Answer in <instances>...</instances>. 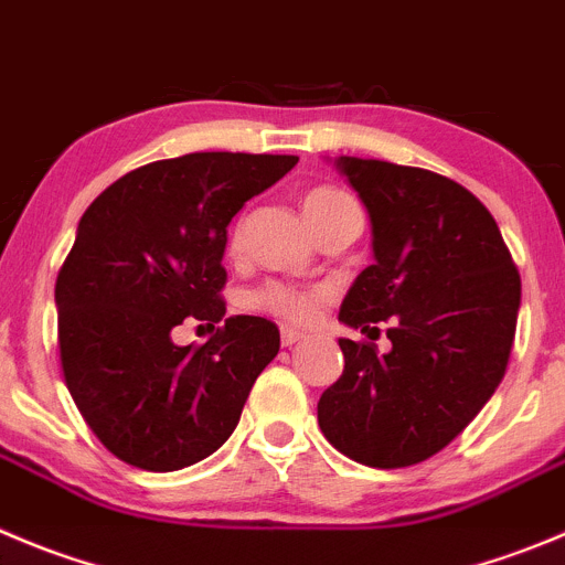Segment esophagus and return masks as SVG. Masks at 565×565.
<instances>
[{
	"label": "esophagus",
	"instance_id": "1",
	"mask_svg": "<svg viewBox=\"0 0 565 565\" xmlns=\"http://www.w3.org/2000/svg\"><path fill=\"white\" fill-rule=\"evenodd\" d=\"M279 332H282V347H294V343L305 338V332L297 330V327H282Z\"/></svg>",
	"mask_w": 565,
	"mask_h": 565
}]
</instances>
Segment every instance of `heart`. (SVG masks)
Returning <instances> with one entry per match:
<instances>
[{
	"label": "heart",
	"mask_w": 565,
	"mask_h": 565,
	"mask_svg": "<svg viewBox=\"0 0 565 565\" xmlns=\"http://www.w3.org/2000/svg\"><path fill=\"white\" fill-rule=\"evenodd\" d=\"M343 205H352V199L332 185H316L302 196V211L313 230L316 224L341 211ZM324 302L327 288H302L291 286V282H263L260 288L249 291V297H246V305L252 310H260V313L274 316V319L294 321V324H305V321L316 319Z\"/></svg>",
	"instance_id": "b5f03b06"
}]
</instances>
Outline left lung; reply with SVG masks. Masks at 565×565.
I'll list each match as a JSON object with an SVG mask.
<instances>
[{"label":"left lung","mask_w":565,"mask_h":565,"mask_svg":"<svg viewBox=\"0 0 565 565\" xmlns=\"http://www.w3.org/2000/svg\"><path fill=\"white\" fill-rule=\"evenodd\" d=\"M338 169L366 205L374 249L338 319L363 332L388 321L391 349L338 341L343 374L321 394L319 427L358 463L405 469L452 444L502 383L521 277L460 182L372 158H338Z\"/></svg>","instance_id":"8db88e82"}]
</instances>
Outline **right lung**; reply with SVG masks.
Here are the masks:
<instances>
[{
    "label": "right lung",
    "mask_w": 565,
    "mask_h": 565,
    "mask_svg": "<svg viewBox=\"0 0 565 565\" xmlns=\"http://www.w3.org/2000/svg\"><path fill=\"white\" fill-rule=\"evenodd\" d=\"M297 154L193 152L118 177L83 213L55 282L61 369L74 405L107 452L177 471L233 435L279 330L233 316L202 348L170 330L191 315L224 318L227 224Z\"/></svg>",
    "instance_id": "add662e5"
}]
</instances>
